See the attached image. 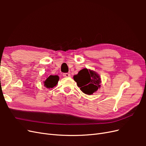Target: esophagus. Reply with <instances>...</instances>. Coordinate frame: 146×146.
<instances>
[{
  "label": "esophagus",
  "mask_w": 146,
  "mask_h": 146,
  "mask_svg": "<svg viewBox=\"0 0 146 146\" xmlns=\"http://www.w3.org/2000/svg\"><path fill=\"white\" fill-rule=\"evenodd\" d=\"M70 76V75L69 73H64L63 74V77H69Z\"/></svg>",
  "instance_id": "34e87169"
}]
</instances>
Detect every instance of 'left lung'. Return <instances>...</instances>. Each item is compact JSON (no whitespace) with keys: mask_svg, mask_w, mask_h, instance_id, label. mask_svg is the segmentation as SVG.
I'll list each match as a JSON object with an SVG mask.
<instances>
[{"mask_svg":"<svg viewBox=\"0 0 146 146\" xmlns=\"http://www.w3.org/2000/svg\"><path fill=\"white\" fill-rule=\"evenodd\" d=\"M74 80L77 82L80 90L88 95L92 94L100 87L101 79L98 74L86 68L80 70L74 76Z\"/></svg>","mask_w":146,"mask_h":146,"instance_id":"8db88e82","label":"left lung"}]
</instances>
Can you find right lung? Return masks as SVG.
Instances as JSON below:
<instances>
[{"mask_svg":"<svg viewBox=\"0 0 146 146\" xmlns=\"http://www.w3.org/2000/svg\"><path fill=\"white\" fill-rule=\"evenodd\" d=\"M59 80V77L58 76H50L44 82V85L47 88H52L55 86Z\"/></svg>","mask_w":146,"mask_h":146,"instance_id":"right-lung-1","label":"right lung"}]
</instances>
